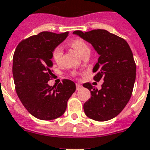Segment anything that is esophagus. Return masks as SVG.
Here are the masks:
<instances>
[{
    "instance_id": "1",
    "label": "esophagus",
    "mask_w": 150,
    "mask_h": 150,
    "mask_svg": "<svg viewBox=\"0 0 150 150\" xmlns=\"http://www.w3.org/2000/svg\"><path fill=\"white\" fill-rule=\"evenodd\" d=\"M76 90H80V89H81V88H82V85L79 84V83H76Z\"/></svg>"
}]
</instances>
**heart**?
<instances>
[{
  "label": "heart",
  "instance_id": "heart-1",
  "mask_svg": "<svg viewBox=\"0 0 150 150\" xmlns=\"http://www.w3.org/2000/svg\"><path fill=\"white\" fill-rule=\"evenodd\" d=\"M70 45L81 54V56H83V54H87V53H90V51H91V48L88 45V43L81 38H76V39L71 40ZM62 54H63V52H62V48L61 46H56L52 49V59L56 62L57 64H60L62 62Z\"/></svg>",
  "mask_w": 150,
  "mask_h": 150
}]
</instances>
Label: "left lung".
<instances>
[{"mask_svg":"<svg viewBox=\"0 0 150 150\" xmlns=\"http://www.w3.org/2000/svg\"><path fill=\"white\" fill-rule=\"evenodd\" d=\"M74 33L91 43L99 54L93 68L94 80L104 81L100 90L91 83L83 84L91 91V98L83 104L86 116L97 121L112 119L124 110L132 95L136 65L132 50L125 39L105 30Z\"/></svg>","mask_w":150,"mask_h":150,"instance_id":"8db88e82","label":"left lung"}]
</instances>
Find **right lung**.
Listing matches in <instances>:
<instances>
[{
    "mask_svg": "<svg viewBox=\"0 0 150 150\" xmlns=\"http://www.w3.org/2000/svg\"><path fill=\"white\" fill-rule=\"evenodd\" d=\"M68 33L44 31L22 40L14 53L12 74L16 93L28 112L38 119L52 120L61 117L76 90L74 81L68 79L53 87L47 84L53 76L52 49Z\"/></svg>",
    "mask_w": 150,
    "mask_h": 150,
    "instance_id": "obj_1",
    "label": "right lung"
}]
</instances>
